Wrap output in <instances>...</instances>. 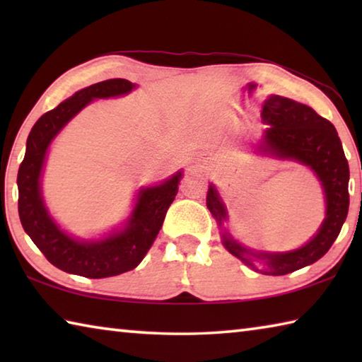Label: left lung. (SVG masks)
<instances>
[{
  "label": "left lung",
  "mask_w": 362,
  "mask_h": 362,
  "mask_svg": "<svg viewBox=\"0 0 362 362\" xmlns=\"http://www.w3.org/2000/svg\"><path fill=\"white\" fill-rule=\"evenodd\" d=\"M262 118L269 127L263 136L260 148L279 158L296 159L313 169L322 183L327 204L326 220L317 235L303 247L292 252L254 254L238 244L223 230V246L233 255L254 268L252 262L255 259L252 257L265 260L268 268L265 272L262 269V273L281 276L320 260L337 240L350 206V194H348L350 169L332 122L317 115L313 108L284 97L272 95L265 102ZM206 203L218 225L222 226L226 216L225 206L212 185L207 192Z\"/></svg>",
  "instance_id": "1"
}]
</instances>
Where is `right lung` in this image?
Segmentation results:
<instances>
[{"instance_id":"1","label":"right lung","mask_w":362,"mask_h":362,"mask_svg":"<svg viewBox=\"0 0 362 362\" xmlns=\"http://www.w3.org/2000/svg\"><path fill=\"white\" fill-rule=\"evenodd\" d=\"M134 84L115 78L95 83L60 103L35 122L27 139L25 158L17 174L19 185V217L23 230L32 238L46 259L66 273L84 278H108L136 268L148 252L161 230L169 206L173 204L182 173L161 185L140 189L126 228L99 243L75 241L49 217L40 192V175L51 140L93 99L127 94Z\"/></svg>"}]
</instances>
